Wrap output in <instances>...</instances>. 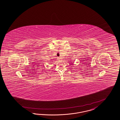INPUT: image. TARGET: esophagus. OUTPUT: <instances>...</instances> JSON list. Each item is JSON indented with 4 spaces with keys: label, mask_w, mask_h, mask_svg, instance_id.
<instances>
[{
    "label": "esophagus",
    "mask_w": 120,
    "mask_h": 120,
    "mask_svg": "<svg viewBox=\"0 0 120 120\" xmlns=\"http://www.w3.org/2000/svg\"><path fill=\"white\" fill-rule=\"evenodd\" d=\"M58 60H59V58H58Z\"/></svg>",
    "instance_id": "1"
}]
</instances>
